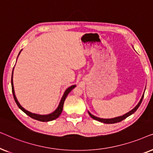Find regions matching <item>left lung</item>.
Segmentation results:
<instances>
[{"instance_id": "left-lung-1", "label": "left lung", "mask_w": 153, "mask_h": 153, "mask_svg": "<svg viewBox=\"0 0 153 153\" xmlns=\"http://www.w3.org/2000/svg\"><path fill=\"white\" fill-rule=\"evenodd\" d=\"M143 96H144V93L143 94V95H142V97L141 98V100H140V101L139 103L137 106H135L134 108H133L132 110H131L130 111H129L128 113H127V114H125L123 115V116H118V117H116V118H110V119H104V118H97V117H96L95 116H93V114H91V113L88 111V114L92 118H93L94 120H97V121H100V122L101 123H106V124H113V123H119L120 122V121H122L125 119L127 117L131 116V114H133L138 109V108L139 107V106L141 105V102L142 100H143Z\"/></svg>"}]
</instances>
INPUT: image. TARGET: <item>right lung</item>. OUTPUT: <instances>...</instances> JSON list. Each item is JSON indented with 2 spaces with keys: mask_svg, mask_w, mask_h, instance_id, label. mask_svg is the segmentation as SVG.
I'll return each mask as SVG.
<instances>
[{
  "mask_svg": "<svg viewBox=\"0 0 153 153\" xmlns=\"http://www.w3.org/2000/svg\"><path fill=\"white\" fill-rule=\"evenodd\" d=\"M21 51H22V50H21ZM21 51L19 52V55ZM18 55V56H19ZM12 77H13V71H12V79H11V84H12V94H13V97H14V99L15 100V102L16 104H17L18 107L20 108L21 110L23 111L25 114L26 115H28V116H30V118H32L33 119H35V120H39V121H41V122H48V121H51V120H53L56 119L57 118L59 117V116L60 114H61V113L62 111V108H63V104H64V102L67 96L69 93H70L71 91H72V90L73 88H74L75 87H76V85H73L72 86L69 87L68 89H66V91H65V93L63 94V95H62V97L61 98V100H60V103H59V105H58V108H56V109L54 111L53 113H51V114H48V115H39V114H33V113L31 112H29L28 111H27L24 108H23L22 106L20 105L19 102H18L17 99H16V96H15V94H14V85H13V79H12Z\"/></svg>",
  "mask_w": 153,
  "mask_h": 153,
  "instance_id": "1",
  "label": "right lung"
}]
</instances>
